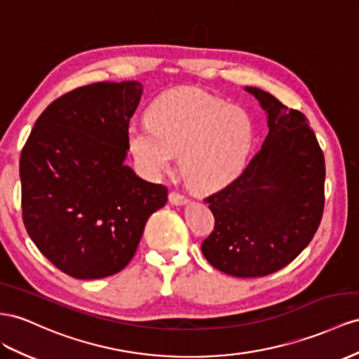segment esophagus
Returning <instances> with one entry per match:
<instances>
[{"instance_id": "esophagus-1", "label": "esophagus", "mask_w": 359, "mask_h": 359, "mask_svg": "<svg viewBox=\"0 0 359 359\" xmlns=\"http://www.w3.org/2000/svg\"><path fill=\"white\" fill-rule=\"evenodd\" d=\"M169 201L172 205H186V203H189V199L181 195V193H177V191H172L169 195Z\"/></svg>"}]
</instances>
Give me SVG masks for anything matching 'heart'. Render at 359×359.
<instances>
[{"instance_id": "b5f03b06", "label": "heart", "mask_w": 359, "mask_h": 359, "mask_svg": "<svg viewBox=\"0 0 359 359\" xmlns=\"http://www.w3.org/2000/svg\"><path fill=\"white\" fill-rule=\"evenodd\" d=\"M128 144L147 175L172 169L180 154L186 181L198 191H217L245 170L254 148L250 116L237 105L195 89L160 95L147 111V123L131 125Z\"/></svg>"}]
</instances>
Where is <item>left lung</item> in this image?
<instances>
[{"instance_id":"obj_1","label":"left lung","mask_w":359,"mask_h":359,"mask_svg":"<svg viewBox=\"0 0 359 359\" xmlns=\"http://www.w3.org/2000/svg\"><path fill=\"white\" fill-rule=\"evenodd\" d=\"M245 90L266 110L269 134L245 172L205 199L216 222L201 249L220 272L258 278L292 263L314 237L325 205V157L302 113L257 87Z\"/></svg>"}]
</instances>
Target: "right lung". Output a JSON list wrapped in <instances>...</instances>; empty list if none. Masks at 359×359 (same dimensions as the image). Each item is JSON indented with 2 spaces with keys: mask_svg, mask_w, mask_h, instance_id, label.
<instances>
[{
  "mask_svg": "<svg viewBox=\"0 0 359 359\" xmlns=\"http://www.w3.org/2000/svg\"><path fill=\"white\" fill-rule=\"evenodd\" d=\"M139 81L93 83L57 98L19 160L22 219L37 249L76 279L121 272L168 189L125 164Z\"/></svg>",
  "mask_w": 359,
  "mask_h": 359,
  "instance_id": "right-lung-1",
  "label": "right lung"
}]
</instances>
